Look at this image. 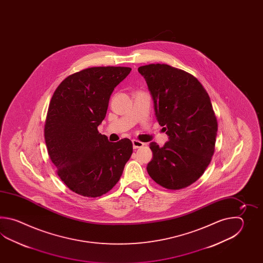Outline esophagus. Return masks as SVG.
<instances>
[{
	"instance_id": "34e87169",
	"label": "esophagus",
	"mask_w": 263,
	"mask_h": 263,
	"mask_svg": "<svg viewBox=\"0 0 263 263\" xmlns=\"http://www.w3.org/2000/svg\"><path fill=\"white\" fill-rule=\"evenodd\" d=\"M144 145H145L144 143L140 142L138 140H133V146H134V149H136V148H140V147H143Z\"/></svg>"
}]
</instances>
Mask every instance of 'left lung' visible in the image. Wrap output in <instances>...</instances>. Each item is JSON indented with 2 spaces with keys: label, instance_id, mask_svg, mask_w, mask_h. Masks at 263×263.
I'll return each instance as SVG.
<instances>
[{
  "label": "left lung",
  "instance_id": "obj_1",
  "mask_svg": "<svg viewBox=\"0 0 263 263\" xmlns=\"http://www.w3.org/2000/svg\"><path fill=\"white\" fill-rule=\"evenodd\" d=\"M154 101L157 120L169 136L162 147L151 142L147 173L169 190L183 189L201 177L212 161L217 119L211 99L190 73L151 64L138 67Z\"/></svg>",
  "mask_w": 263,
  "mask_h": 263
}]
</instances>
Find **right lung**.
<instances>
[{
  "label": "right lung",
  "instance_id": "obj_1",
  "mask_svg": "<svg viewBox=\"0 0 263 263\" xmlns=\"http://www.w3.org/2000/svg\"><path fill=\"white\" fill-rule=\"evenodd\" d=\"M130 70L85 68L65 79L50 100L44 128L48 154L62 181L78 195L98 197L108 193L133 154L130 140L112 143L98 130L112 91Z\"/></svg>",
  "mask_w": 263,
  "mask_h": 263
}]
</instances>
